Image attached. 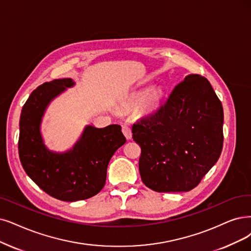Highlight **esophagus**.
Segmentation results:
<instances>
[{
  "instance_id": "34e87169",
  "label": "esophagus",
  "mask_w": 251,
  "mask_h": 251,
  "mask_svg": "<svg viewBox=\"0 0 251 251\" xmlns=\"http://www.w3.org/2000/svg\"><path fill=\"white\" fill-rule=\"evenodd\" d=\"M123 133H124L125 137L127 140H131L132 139V131H131V128H129L127 126H123Z\"/></svg>"
}]
</instances>
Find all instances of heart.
I'll use <instances>...</instances> for the list:
<instances>
[{
	"label": "heart",
	"mask_w": 251,
	"mask_h": 251,
	"mask_svg": "<svg viewBox=\"0 0 251 251\" xmlns=\"http://www.w3.org/2000/svg\"><path fill=\"white\" fill-rule=\"evenodd\" d=\"M164 97V91L162 87L153 86L148 88L147 91H140L136 93L131 100H129V106H138L142 104L145 111H151L162 101Z\"/></svg>",
	"instance_id": "1"
}]
</instances>
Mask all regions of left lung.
Returning a JSON list of instances; mask_svg holds the SVG:
<instances>
[{"mask_svg":"<svg viewBox=\"0 0 251 251\" xmlns=\"http://www.w3.org/2000/svg\"><path fill=\"white\" fill-rule=\"evenodd\" d=\"M223 126V105L211 84L201 75H187L156 111L132 127L141 146L143 183L158 193L195 188L222 153Z\"/></svg>","mask_w":251,"mask_h":251,"instance_id":"8db88e82","label":"left lung"}]
</instances>
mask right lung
<instances>
[{"mask_svg": "<svg viewBox=\"0 0 251 251\" xmlns=\"http://www.w3.org/2000/svg\"><path fill=\"white\" fill-rule=\"evenodd\" d=\"M74 85L73 79L64 78L38 86L24 105L19 120L18 152L25 173L46 194L65 202L100 193L110 159L126 141L118 125L101 128L87 125L73 147L64 152L45 145L41 124L46 109Z\"/></svg>", "mask_w": 251, "mask_h": 251, "instance_id": "add662e5", "label": "right lung"}]
</instances>
